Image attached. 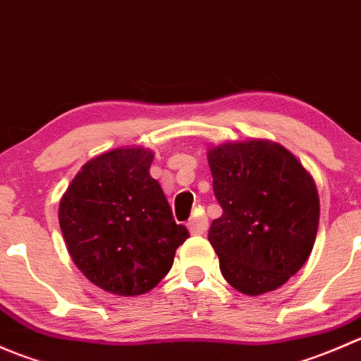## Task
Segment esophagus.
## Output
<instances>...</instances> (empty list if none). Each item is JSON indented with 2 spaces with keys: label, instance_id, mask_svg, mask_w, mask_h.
I'll return each instance as SVG.
<instances>
[{
  "label": "esophagus",
  "instance_id": "34e87169",
  "mask_svg": "<svg viewBox=\"0 0 361 361\" xmlns=\"http://www.w3.org/2000/svg\"><path fill=\"white\" fill-rule=\"evenodd\" d=\"M188 231L195 235L204 234V232L207 231V218L204 216V214H195V216L188 221Z\"/></svg>",
  "mask_w": 361,
  "mask_h": 361
}]
</instances>
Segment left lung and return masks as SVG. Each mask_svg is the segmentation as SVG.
Segmentation results:
<instances>
[{"mask_svg": "<svg viewBox=\"0 0 361 361\" xmlns=\"http://www.w3.org/2000/svg\"><path fill=\"white\" fill-rule=\"evenodd\" d=\"M224 214L209 228L220 271L238 292L278 290L307 262L319 224L316 183L276 141H225L207 150Z\"/></svg>", "mask_w": 361, "mask_h": 361, "instance_id": "left-lung-1", "label": "left lung"}]
</instances>
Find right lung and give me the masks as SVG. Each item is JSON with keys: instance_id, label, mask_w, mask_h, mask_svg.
Instances as JSON below:
<instances>
[{"instance_id": "1", "label": "right lung", "mask_w": 361, "mask_h": 361, "mask_svg": "<svg viewBox=\"0 0 361 361\" xmlns=\"http://www.w3.org/2000/svg\"><path fill=\"white\" fill-rule=\"evenodd\" d=\"M154 152L120 147L82 166L61 197L59 225L76 267L122 297L150 292L173 267L188 231L173 218Z\"/></svg>"}]
</instances>
